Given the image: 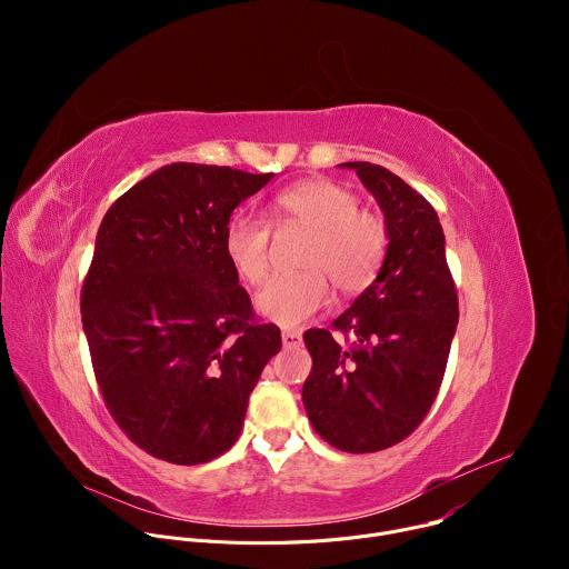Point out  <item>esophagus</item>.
<instances>
[{
    "label": "esophagus",
    "instance_id": "1",
    "mask_svg": "<svg viewBox=\"0 0 569 569\" xmlns=\"http://www.w3.org/2000/svg\"><path fill=\"white\" fill-rule=\"evenodd\" d=\"M281 342L286 349H297L301 345V333L297 331H283L281 333Z\"/></svg>",
    "mask_w": 569,
    "mask_h": 569
}]
</instances>
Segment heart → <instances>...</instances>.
Segmentation results:
<instances>
[{
	"mask_svg": "<svg viewBox=\"0 0 569 569\" xmlns=\"http://www.w3.org/2000/svg\"><path fill=\"white\" fill-rule=\"evenodd\" d=\"M281 224L312 229L295 274H277L257 297V308L279 327H299L329 301V277L342 292L365 290L387 254L385 220L358 209V198L329 180H306L281 191L272 202ZM224 254L240 279L259 286L270 270V227L238 213L224 229Z\"/></svg>",
	"mask_w": 569,
	"mask_h": 569,
	"instance_id": "heart-1",
	"label": "heart"
}]
</instances>
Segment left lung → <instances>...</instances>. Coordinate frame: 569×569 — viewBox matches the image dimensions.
<instances>
[{"mask_svg":"<svg viewBox=\"0 0 569 569\" xmlns=\"http://www.w3.org/2000/svg\"><path fill=\"white\" fill-rule=\"evenodd\" d=\"M358 173L385 213L387 254L376 281L331 329L353 333L340 347L310 329L303 408L315 432L345 452H376L410 437L439 393L459 321L446 236L435 207L391 171L369 161Z\"/></svg>","mask_w":569,"mask_h":569,"instance_id":"1","label":"left lung"}]
</instances>
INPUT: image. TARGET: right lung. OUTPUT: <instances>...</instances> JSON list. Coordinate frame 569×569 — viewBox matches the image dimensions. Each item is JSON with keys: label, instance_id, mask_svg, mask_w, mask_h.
<instances>
[{"label": "right lung", "instance_id": "obj_1", "mask_svg": "<svg viewBox=\"0 0 569 569\" xmlns=\"http://www.w3.org/2000/svg\"><path fill=\"white\" fill-rule=\"evenodd\" d=\"M274 173L161 167L106 213L80 292L106 408L148 455L180 466L227 452L281 349L224 254L231 211Z\"/></svg>", "mask_w": 569, "mask_h": 569}]
</instances>
